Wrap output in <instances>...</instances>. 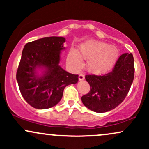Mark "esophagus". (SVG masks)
Wrapping results in <instances>:
<instances>
[{"instance_id":"esophagus-1","label":"esophagus","mask_w":149,"mask_h":149,"mask_svg":"<svg viewBox=\"0 0 149 149\" xmlns=\"http://www.w3.org/2000/svg\"><path fill=\"white\" fill-rule=\"evenodd\" d=\"M85 79V76L83 74H80L79 76H78V80H83Z\"/></svg>"}]
</instances>
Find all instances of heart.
<instances>
[{"label":"heart","instance_id":"b5f03b06","mask_svg":"<svg viewBox=\"0 0 149 149\" xmlns=\"http://www.w3.org/2000/svg\"><path fill=\"white\" fill-rule=\"evenodd\" d=\"M118 58V49L103 42L88 40L80 45L78 52L72 49L68 61L76 70L82 69V59L88 60L87 68L90 72L100 74L107 73L114 66Z\"/></svg>","mask_w":149,"mask_h":149}]
</instances>
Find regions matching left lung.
I'll return each mask as SVG.
<instances>
[{
  "label": "left lung",
  "mask_w": 149,
  "mask_h": 149,
  "mask_svg": "<svg viewBox=\"0 0 149 149\" xmlns=\"http://www.w3.org/2000/svg\"><path fill=\"white\" fill-rule=\"evenodd\" d=\"M134 75L132 54H123L111 72L102 76H85L90 90L81 97L82 102L90 110L97 113H105L115 109L127 96Z\"/></svg>",
  "instance_id": "left-lung-1"
}]
</instances>
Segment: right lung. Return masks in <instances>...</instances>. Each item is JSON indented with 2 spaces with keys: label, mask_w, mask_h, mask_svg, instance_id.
Instances as JSON below:
<instances>
[{
  "label": "right lung",
  "mask_w": 149,
  "mask_h": 149,
  "mask_svg": "<svg viewBox=\"0 0 149 149\" xmlns=\"http://www.w3.org/2000/svg\"><path fill=\"white\" fill-rule=\"evenodd\" d=\"M65 41L64 37H45L24 45L17 81L22 97L35 109L57 105L64 88L78 83V75L67 72L59 66Z\"/></svg>",
  "instance_id": "add662e5"
}]
</instances>
